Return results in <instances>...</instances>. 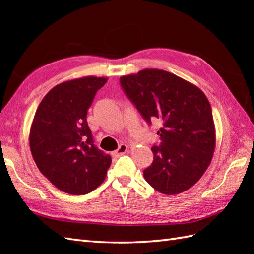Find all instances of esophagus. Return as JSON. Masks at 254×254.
Returning a JSON list of instances; mask_svg holds the SVG:
<instances>
[{
    "label": "esophagus",
    "instance_id": "obj_1",
    "mask_svg": "<svg viewBox=\"0 0 254 254\" xmlns=\"http://www.w3.org/2000/svg\"><path fill=\"white\" fill-rule=\"evenodd\" d=\"M128 150V147H127V145H126V144H121L120 146H119V148L117 149V150H115V152H113V155L115 156H121V155H123V154H126Z\"/></svg>",
    "mask_w": 254,
    "mask_h": 254
}]
</instances>
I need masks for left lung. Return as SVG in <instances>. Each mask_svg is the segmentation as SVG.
Instances as JSON below:
<instances>
[{
    "label": "left lung",
    "instance_id": "left-lung-1",
    "mask_svg": "<svg viewBox=\"0 0 254 254\" xmlns=\"http://www.w3.org/2000/svg\"><path fill=\"white\" fill-rule=\"evenodd\" d=\"M122 88L148 123L161 122L159 146L144 178L155 190L175 195L201 179L212 161L216 131L207 97L197 86L164 69L145 68L120 77Z\"/></svg>",
    "mask_w": 254,
    "mask_h": 254
}]
</instances>
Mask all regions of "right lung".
<instances>
[{"label":"right lung","mask_w":254,"mask_h":254,"mask_svg":"<svg viewBox=\"0 0 254 254\" xmlns=\"http://www.w3.org/2000/svg\"><path fill=\"white\" fill-rule=\"evenodd\" d=\"M107 77L83 76L55 86L37 108L29 146L40 172L53 186L82 195L105 181L111 157L95 147L86 116Z\"/></svg>","instance_id":"add662e5"}]
</instances>
